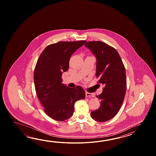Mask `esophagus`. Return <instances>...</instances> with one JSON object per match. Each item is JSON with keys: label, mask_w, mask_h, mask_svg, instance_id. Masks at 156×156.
I'll return each mask as SVG.
<instances>
[{"label": "esophagus", "mask_w": 156, "mask_h": 156, "mask_svg": "<svg viewBox=\"0 0 156 156\" xmlns=\"http://www.w3.org/2000/svg\"><path fill=\"white\" fill-rule=\"evenodd\" d=\"M85 96H86V98H87V97H93V96H94V95H93V94H92V93L86 92Z\"/></svg>", "instance_id": "34e87169"}]
</instances>
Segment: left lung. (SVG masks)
<instances>
[{
	"label": "left lung",
	"mask_w": 156,
	"mask_h": 156,
	"mask_svg": "<svg viewBox=\"0 0 156 156\" xmlns=\"http://www.w3.org/2000/svg\"><path fill=\"white\" fill-rule=\"evenodd\" d=\"M85 46L96 58V76L104 85L103 92L97 96L101 100L98 109L91 113L92 118L105 122L119 111L126 95V73L119 54L114 47L101 41H90Z\"/></svg>",
	"instance_id": "left-lung-1"
}]
</instances>
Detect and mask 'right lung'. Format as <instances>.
<instances>
[{
	"instance_id": "1",
	"label": "right lung",
	"mask_w": 156,
	"mask_h": 156,
	"mask_svg": "<svg viewBox=\"0 0 156 156\" xmlns=\"http://www.w3.org/2000/svg\"><path fill=\"white\" fill-rule=\"evenodd\" d=\"M86 42L61 41L51 44L37 60L33 76L37 95L47 115L57 121L70 118L75 103L85 97L82 87L70 88L63 85L62 75L69 69L73 53Z\"/></svg>"
}]
</instances>
